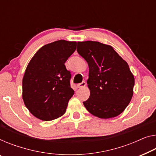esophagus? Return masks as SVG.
I'll return each mask as SVG.
<instances>
[{
  "label": "esophagus",
  "mask_w": 156,
  "mask_h": 156,
  "mask_svg": "<svg viewBox=\"0 0 156 156\" xmlns=\"http://www.w3.org/2000/svg\"><path fill=\"white\" fill-rule=\"evenodd\" d=\"M85 85H86V83H85V82L83 81V82H82L81 83H79V84L77 85V87L79 88V89H80V88L84 87Z\"/></svg>",
  "instance_id": "esophagus-1"
}]
</instances>
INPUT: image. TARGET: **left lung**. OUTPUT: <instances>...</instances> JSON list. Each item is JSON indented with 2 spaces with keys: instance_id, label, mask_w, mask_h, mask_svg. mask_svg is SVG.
Wrapping results in <instances>:
<instances>
[{
  "instance_id": "8db88e82",
  "label": "left lung",
  "mask_w": 156,
  "mask_h": 156,
  "mask_svg": "<svg viewBox=\"0 0 156 156\" xmlns=\"http://www.w3.org/2000/svg\"><path fill=\"white\" fill-rule=\"evenodd\" d=\"M77 51L89 66L90 95L85 107L104 119L120 115L133 95L134 78L128 64L111 46L99 42H78Z\"/></svg>"
}]
</instances>
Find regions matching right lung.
<instances>
[{
    "mask_svg": "<svg viewBox=\"0 0 156 156\" xmlns=\"http://www.w3.org/2000/svg\"><path fill=\"white\" fill-rule=\"evenodd\" d=\"M76 42L60 40L37 51L28 64L22 80V98L35 117L45 121L66 112L74 94L70 85L71 72L65 62L75 52Z\"/></svg>",
    "mask_w": 156,
    "mask_h": 156,
    "instance_id": "right-lung-1",
    "label": "right lung"
}]
</instances>
